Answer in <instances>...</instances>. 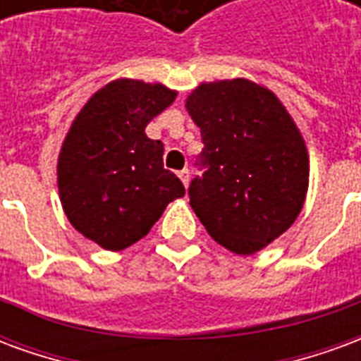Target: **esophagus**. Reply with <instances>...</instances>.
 <instances>
[{"label": "esophagus", "instance_id": "1", "mask_svg": "<svg viewBox=\"0 0 361 361\" xmlns=\"http://www.w3.org/2000/svg\"><path fill=\"white\" fill-rule=\"evenodd\" d=\"M178 176H180V180L183 181V185L188 188V185H189V178H191V176H189L188 168H183V170H180V172H178Z\"/></svg>", "mask_w": 361, "mask_h": 361}]
</instances>
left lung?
Listing matches in <instances>:
<instances>
[{"label":"left lung","mask_w":361,"mask_h":361,"mask_svg":"<svg viewBox=\"0 0 361 361\" xmlns=\"http://www.w3.org/2000/svg\"><path fill=\"white\" fill-rule=\"evenodd\" d=\"M185 108L204 145L189 204L214 242L253 255L302 211L310 185L302 133L274 92L247 79L203 82Z\"/></svg>","instance_id":"left-lung-1"}]
</instances>
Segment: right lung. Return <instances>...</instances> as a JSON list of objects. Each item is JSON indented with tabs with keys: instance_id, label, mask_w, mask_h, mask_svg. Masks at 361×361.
<instances>
[{
	"instance_id": "1",
	"label": "right lung",
	"mask_w": 361,
	"mask_h": 361,
	"mask_svg": "<svg viewBox=\"0 0 361 361\" xmlns=\"http://www.w3.org/2000/svg\"><path fill=\"white\" fill-rule=\"evenodd\" d=\"M176 100L160 82L118 79L90 96L71 123L58 158V188L77 232L108 251L149 234L173 199L185 195L166 170L164 145L145 133Z\"/></svg>"
}]
</instances>
